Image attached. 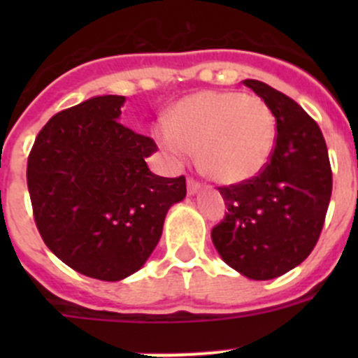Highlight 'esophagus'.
Returning <instances> with one entry per match:
<instances>
[{
	"mask_svg": "<svg viewBox=\"0 0 358 358\" xmlns=\"http://www.w3.org/2000/svg\"><path fill=\"white\" fill-rule=\"evenodd\" d=\"M199 189H201V182H197V180L194 178H187V190H189V194H196Z\"/></svg>",
	"mask_w": 358,
	"mask_h": 358,
	"instance_id": "34e87169",
	"label": "esophagus"
}]
</instances>
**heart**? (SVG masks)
Wrapping results in <instances>:
<instances>
[{
    "label": "heart",
    "mask_w": 358,
    "mask_h": 358,
    "mask_svg": "<svg viewBox=\"0 0 358 358\" xmlns=\"http://www.w3.org/2000/svg\"><path fill=\"white\" fill-rule=\"evenodd\" d=\"M159 142L175 157L199 150L201 169L222 183L251 178L275 143L268 103L239 92H202L180 100L159 126Z\"/></svg>",
    "instance_id": "heart-1"
}]
</instances>
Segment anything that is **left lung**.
I'll return each mask as SVG.
<instances>
[{"label":"left lung","instance_id":"obj_1","mask_svg":"<svg viewBox=\"0 0 358 358\" xmlns=\"http://www.w3.org/2000/svg\"><path fill=\"white\" fill-rule=\"evenodd\" d=\"M243 83L275 115V143L258 175L218 187L227 213L211 239L227 265L252 280H268L298 266L315 248L333 171L319 124L294 100L256 79Z\"/></svg>","mask_w":358,"mask_h":358}]
</instances>
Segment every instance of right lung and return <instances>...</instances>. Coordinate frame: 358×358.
Masks as SVG:
<instances>
[{"mask_svg":"<svg viewBox=\"0 0 358 358\" xmlns=\"http://www.w3.org/2000/svg\"><path fill=\"white\" fill-rule=\"evenodd\" d=\"M124 96H95L53 115L27 159L36 227L50 251L76 272L115 282L142 268L157 246L185 176L154 175L157 150L117 121Z\"/></svg>","mask_w":358,"mask_h":358,"instance_id":"obj_1","label":"right lung"}]
</instances>
